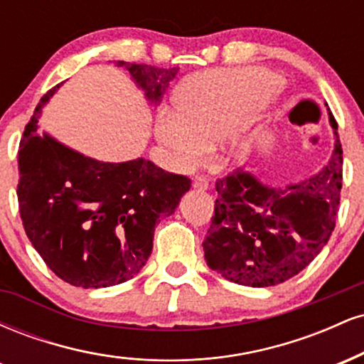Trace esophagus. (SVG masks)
<instances>
[{
  "mask_svg": "<svg viewBox=\"0 0 364 364\" xmlns=\"http://www.w3.org/2000/svg\"><path fill=\"white\" fill-rule=\"evenodd\" d=\"M193 188H195V190H198V191H205L208 188L207 179H203L202 176L193 178Z\"/></svg>",
  "mask_w": 364,
  "mask_h": 364,
  "instance_id": "esophagus-1",
  "label": "esophagus"
}]
</instances>
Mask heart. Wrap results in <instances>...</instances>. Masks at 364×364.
Instances as JSON below:
<instances>
[{"label": "heart", "instance_id": "heart-1", "mask_svg": "<svg viewBox=\"0 0 364 364\" xmlns=\"http://www.w3.org/2000/svg\"><path fill=\"white\" fill-rule=\"evenodd\" d=\"M281 85L277 73L263 68H229L200 73L178 92L176 109L161 111L157 140L183 169L205 161L210 144H223L225 161L245 157L250 132L269 109L270 90Z\"/></svg>", "mask_w": 364, "mask_h": 364}]
</instances>
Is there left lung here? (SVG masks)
<instances>
[{"instance_id": "8db88e82", "label": "left lung", "mask_w": 364, "mask_h": 364, "mask_svg": "<svg viewBox=\"0 0 364 364\" xmlns=\"http://www.w3.org/2000/svg\"><path fill=\"white\" fill-rule=\"evenodd\" d=\"M332 156L318 173L269 185L252 171L217 179L214 217L203 240L207 265L228 281L269 287L289 281L327 245L339 212L342 149L337 123Z\"/></svg>"}]
</instances>
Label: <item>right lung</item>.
Instances as JSON below:
<instances>
[{"label":"right lung","mask_w":364,"mask_h":364,"mask_svg":"<svg viewBox=\"0 0 364 364\" xmlns=\"http://www.w3.org/2000/svg\"><path fill=\"white\" fill-rule=\"evenodd\" d=\"M114 65L127 70L154 106L179 72L127 61ZM61 85L41 99L20 141V217L32 246L58 277L83 289L116 286L144 269L156 225L174 214L191 181L144 157L97 161L41 133L43 109Z\"/></svg>","instance_id":"1"}]
</instances>
